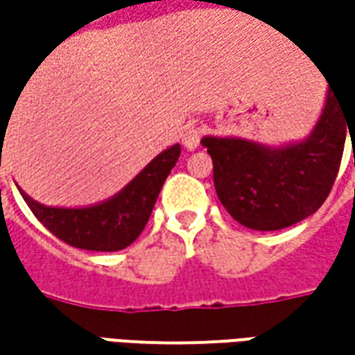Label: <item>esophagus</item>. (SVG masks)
Masks as SVG:
<instances>
[{
  "label": "esophagus",
  "mask_w": 355,
  "mask_h": 355,
  "mask_svg": "<svg viewBox=\"0 0 355 355\" xmlns=\"http://www.w3.org/2000/svg\"><path fill=\"white\" fill-rule=\"evenodd\" d=\"M201 140V128L198 124H187L182 134V144H184L185 150H196Z\"/></svg>",
  "instance_id": "1"
}]
</instances>
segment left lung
<instances>
[{
	"instance_id": "obj_1",
	"label": "left lung",
	"mask_w": 355,
	"mask_h": 355,
	"mask_svg": "<svg viewBox=\"0 0 355 355\" xmlns=\"http://www.w3.org/2000/svg\"><path fill=\"white\" fill-rule=\"evenodd\" d=\"M355 132V90H328L320 120L306 140L282 148L241 138L205 136L217 198L229 215L254 231H279L320 209Z\"/></svg>"
}]
</instances>
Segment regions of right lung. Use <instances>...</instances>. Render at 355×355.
Returning <instances> with one entry per match:
<instances>
[{
  "instance_id": "right-lung-1",
  "label": "right lung",
  "mask_w": 355,
  "mask_h": 355,
  "mask_svg": "<svg viewBox=\"0 0 355 355\" xmlns=\"http://www.w3.org/2000/svg\"><path fill=\"white\" fill-rule=\"evenodd\" d=\"M0 138H6L3 132H0ZM180 154V144L164 150L114 198L92 207H47L43 203H37L21 189L19 193L35 217L67 245L85 251H120L132 245L144 231L159 196V189L170 175L171 168L175 166Z\"/></svg>"
}]
</instances>
